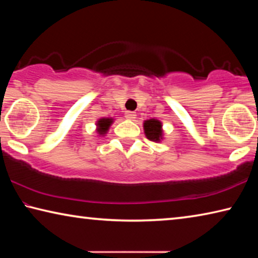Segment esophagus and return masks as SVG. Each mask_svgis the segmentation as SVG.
<instances>
[{
	"label": "esophagus",
	"mask_w": 258,
	"mask_h": 258,
	"mask_svg": "<svg viewBox=\"0 0 258 258\" xmlns=\"http://www.w3.org/2000/svg\"><path fill=\"white\" fill-rule=\"evenodd\" d=\"M135 112H133V111H126V113H125V117L127 119H131V120H133L134 118H135Z\"/></svg>",
	"instance_id": "1"
}]
</instances>
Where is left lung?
Segmentation results:
<instances>
[{
    "instance_id": "obj_1",
    "label": "left lung",
    "mask_w": 258,
    "mask_h": 258,
    "mask_svg": "<svg viewBox=\"0 0 258 258\" xmlns=\"http://www.w3.org/2000/svg\"><path fill=\"white\" fill-rule=\"evenodd\" d=\"M161 121L157 120L155 118L145 120L143 123V128H145L146 137L150 140V141L159 142L163 140V128H161Z\"/></svg>"
}]
</instances>
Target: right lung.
Returning a JSON list of instances; mask_svg holds the SVG:
<instances>
[{
    "instance_id": "add662e5",
    "label": "right lung",
    "mask_w": 258,
    "mask_h": 258,
    "mask_svg": "<svg viewBox=\"0 0 258 258\" xmlns=\"http://www.w3.org/2000/svg\"><path fill=\"white\" fill-rule=\"evenodd\" d=\"M113 119L112 118H100L97 121V132L99 135H104L107 132L110 125L112 124Z\"/></svg>"
}]
</instances>
